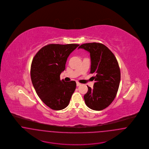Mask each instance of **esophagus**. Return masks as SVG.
<instances>
[{
  "label": "esophagus",
  "instance_id": "esophagus-1",
  "mask_svg": "<svg viewBox=\"0 0 149 149\" xmlns=\"http://www.w3.org/2000/svg\"><path fill=\"white\" fill-rule=\"evenodd\" d=\"M80 85H81V84H80V83H79V82H77V86Z\"/></svg>",
  "mask_w": 149,
  "mask_h": 149
}]
</instances>
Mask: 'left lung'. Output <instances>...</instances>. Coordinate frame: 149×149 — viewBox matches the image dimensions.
I'll use <instances>...</instances> for the list:
<instances>
[{
    "label": "left lung",
    "instance_id": "1",
    "mask_svg": "<svg viewBox=\"0 0 149 149\" xmlns=\"http://www.w3.org/2000/svg\"><path fill=\"white\" fill-rule=\"evenodd\" d=\"M79 48L90 52L91 74L95 81L93 88L88 86V92L84 96L85 104L89 108L101 111L109 106L115 98L120 79V66L112 52L100 43H86Z\"/></svg>",
    "mask_w": 149,
    "mask_h": 149
}]
</instances>
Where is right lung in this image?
Returning a JSON list of instances; mask_svg holds the SVG:
<instances>
[{"label":"right lung","mask_w":149,"mask_h":149,"mask_svg":"<svg viewBox=\"0 0 149 149\" xmlns=\"http://www.w3.org/2000/svg\"><path fill=\"white\" fill-rule=\"evenodd\" d=\"M79 45L49 44L42 47L33 57L31 78L36 93L52 109L61 110L68 106L77 84L65 82L60 75L65 69L69 55Z\"/></svg>","instance_id":"right-lung-1"}]
</instances>
